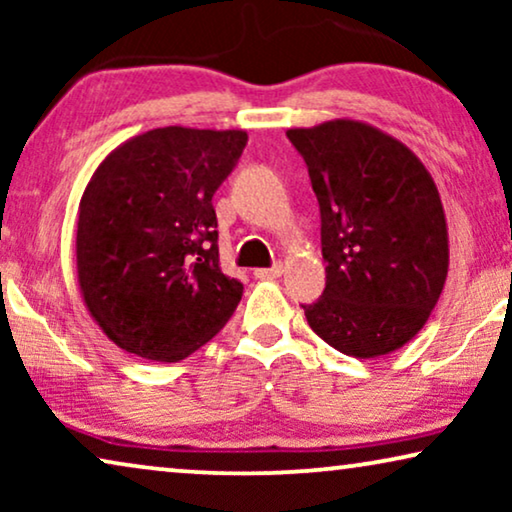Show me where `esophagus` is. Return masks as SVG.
<instances>
[{"instance_id":"1","label":"esophagus","mask_w":512,"mask_h":512,"mask_svg":"<svg viewBox=\"0 0 512 512\" xmlns=\"http://www.w3.org/2000/svg\"><path fill=\"white\" fill-rule=\"evenodd\" d=\"M284 272V265L282 263H275L272 268H261V270H254V275L258 279H275V277H282Z\"/></svg>"}]
</instances>
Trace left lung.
<instances>
[{"label":"left lung","mask_w":512,"mask_h":512,"mask_svg":"<svg viewBox=\"0 0 512 512\" xmlns=\"http://www.w3.org/2000/svg\"><path fill=\"white\" fill-rule=\"evenodd\" d=\"M286 137L310 172L328 263L324 296L303 305L307 324L354 359L396 352L429 321L450 265L436 181L370 123L335 118Z\"/></svg>","instance_id":"left-lung-1"}]
</instances>
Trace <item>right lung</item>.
Here are the masks:
<instances>
[{
	"instance_id": "1",
	"label": "right lung",
	"mask_w": 512,
	"mask_h": 512,
	"mask_svg": "<svg viewBox=\"0 0 512 512\" xmlns=\"http://www.w3.org/2000/svg\"><path fill=\"white\" fill-rule=\"evenodd\" d=\"M244 130L167 125L97 165L79 202L76 277L102 333L125 352L177 363L233 317L244 286L219 268L212 195Z\"/></svg>"
}]
</instances>
